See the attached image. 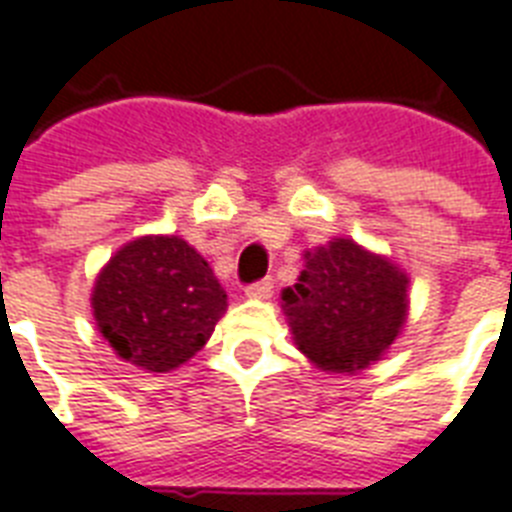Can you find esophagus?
Here are the masks:
<instances>
[{"instance_id":"obj_1","label":"esophagus","mask_w":512,"mask_h":512,"mask_svg":"<svg viewBox=\"0 0 512 512\" xmlns=\"http://www.w3.org/2000/svg\"><path fill=\"white\" fill-rule=\"evenodd\" d=\"M274 290V280L272 277H264V280L259 282H251V285L246 287V295L248 298H269Z\"/></svg>"}]
</instances>
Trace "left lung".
<instances>
[{"label": "left lung", "mask_w": 512, "mask_h": 512, "mask_svg": "<svg viewBox=\"0 0 512 512\" xmlns=\"http://www.w3.org/2000/svg\"><path fill=\"white\" fill-rule=\"evenodd\" d=\"M408 280L353 240H332L306 256L282 293L298 348L324 371H358L390 348L405 322Z\"/></svg>", "instance_id": "8db88e82"}]
</instances>
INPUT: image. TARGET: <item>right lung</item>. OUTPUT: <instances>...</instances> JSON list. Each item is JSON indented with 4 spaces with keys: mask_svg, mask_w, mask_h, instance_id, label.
<instances>
[{
    "mask_svg": "<svg viewBox=\"0 0 512 512\" xmlns=\"http://www.w3.org/2000/svg\"><path fill=\"white\" fill-rule=\"evenodd\" d=\"M225 308L227 293L211 266L175 235L128 243L94 287L101 335L149 371H170L198 353Z\"/></svg>",
    "mask_w": 512,
    "mask_h": 512,
    "instance_id": "add662e5",
    "label": "right lung"
}]
</instances>
